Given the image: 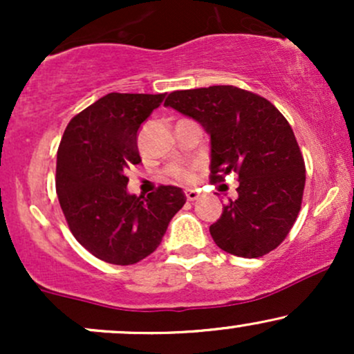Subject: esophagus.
<instances>
[{"label": "esophagus", "instance_id": "1", "mask_svg": "<svg viewBox=\"0 0 354 354\" xmlns=\"http://www.w3.org/2000/svg\"><path fill=\"white\" fill-rule=\"evenodd\" d=\"M198 196H200V193H198L196 189H188V191H186V200H188V201H196Z\"/></svg>", "mask_w": 354, "mask_h": 354}]
</instances>
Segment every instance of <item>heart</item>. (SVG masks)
Returning <instances> with one entry per match:
<instances>
[{"label":"heart","mask_w":354,"mask_h":354,"mask_svg":"<svg viewBox=\"0 0 354 354\" xmlns=\"http://www.w3.org/2000/svg\"><path fill=\"white\" fill-rule=\"evenodd\" d=\"M169 176H173L174 180H180V181H189L193 178V173L191 169L186 168H171L169 169Z\"/></svg>","instance_id":"obj_1"}]
</instances>
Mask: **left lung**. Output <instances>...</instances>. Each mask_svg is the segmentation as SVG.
<instances>
[{
	"mask_svg": "<svg viewBox=\"0 0 354 354\" xmlns=\"http://www.w3.org/2000/svg\"><path fill=\"white\" fill-rule=\"evenodd\" d=\"M211 138V181L234 173L238 198L209 226L226 253L259 258L283 243L301 209L304 160L293 129L263 96L236 86L173 91L165 101Z\"/></svg>",
	"mask_w": 354,
	"mask_h": 354,
	"instance_id": "8db88e82",
	"label": "left lung"
}]
</instances>
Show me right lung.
<instances>
[{
	"label": "right lung",
	"instance_id": "1",
	"mask_svg": "<svg viewBox=\"0 0 354 354\" xmlns=\"http://www.w3.org/2000/svg\"><path fill=\"white\" fill-rule=\"evenodd\" d=\"M163 100L165 95L109 93L73 118L61 138V209L76 241L111 265H135L151 254L186 203L176 186H160L148 196L126 189V171L141 163L138 129Z\"/></svg>",
	"mask_w": 354,
	"mask_h": 354
}]
</instances>
